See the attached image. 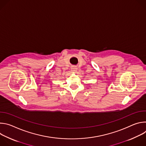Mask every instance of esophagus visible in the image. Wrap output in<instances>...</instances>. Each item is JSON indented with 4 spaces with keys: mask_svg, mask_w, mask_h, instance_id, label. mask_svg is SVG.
I'll use <instances>...</instances> for the list:
<instances>
[{
    "mask_svg": "<svg viewBox=\"0 0 146 146\" xmlns=\"http://www.w3.org/2000/svg\"><path fill=\"white\" fill-rule=\"evenodd\" d=\"M77 68L76 67V66H72V68H71V71L72 72H74V73H76V72H77Z\"/></svg>",
    "mask_w": 146,
    "mask_h": 146,
    "instance_id": "obj_1",
    "label": "esophagus"
}]
</instances>
